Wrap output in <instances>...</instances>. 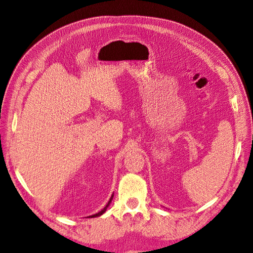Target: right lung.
I'll return each instance as SVG.
<instances>
[{"label":"right lung","mask_w":253,"mask_h":253,"mask_svg":"<svg viewBox=\"0 0 253 253\" xmlns=\"http://www.w3.org/2000/svg\"><path fill=\"white\" fill-rule=\"evenodd\" d=\"M113 197H114V195H112L111 196V198H110V201H109V203L106 204V206L104 207V208L100 211V212H98V213H96V214H94V215H90L89 217H97V216H100V215H102V214L106 211V208H108V207L110 206V204H111V202H112V200H113Z\"/></svg>","instance_id":"obj_1"}]
</instances>
